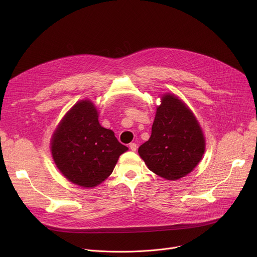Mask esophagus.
I'll use <instances>...</instances> for the list:
<instances>
[{"mask_svg": "<svg viewBox=\"0 0 257 257\" xmlns=\"http://www.w3.org/2000/svg\"><path fill=\"white\" fill-rule=\"evenodd\" d=\"M129 148H130V150H131V151H137V149H138V145H137L136 143H131V144L129 145Z\"/></svg>", "mask_w": 257, "mask_h": 257, "instance_id": "1", "label": "esophagus"}]
</instances>
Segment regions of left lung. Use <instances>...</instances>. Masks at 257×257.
Listing matches in <instances>:
<instances>
[{
	"label": "left lung",
	"instance_id": "obj_1",
	"mask_svg": "<svg viewBox=\"0 0 257 257\" xmlns=\"http://www.w3.org/2000/svg\"><path fill=\"white\" fill-rule=\"evenodd\" d=\"M160 100L151 137L139 148V154L158 176L177 180L200 163L205 152V139L184 102L172 93H165Z\"/></svg>",
	"mask_w": 257,
	"mask_h": 257
}]
</instances>
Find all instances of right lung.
<instances>
[{
    "label": "right lung",
    "instance_id": "right-lung-1",
    "mask_svg": "<svg viewBox=\"0 0 257 257\" xmlns=\"http://www.w3.org/2000/svg\"><path fill=\"white\" fill-rule=\"evenodd\" d=\"M98 116L91 101H79L63 116L51 140L54 163L67 180L79 186L102 183L119 155L128 150L112 130L100 125Z\"/></svg>",
    "mask_w": 257,
    "mask_h": 257
}]
</instances>
